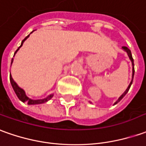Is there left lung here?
<instances>
[{"label":"left lung","instance_id":"left-lung-1","mask_svg":"<svg viewBox=\"0 0 146 146\" xmlns=\"http://www.w3.org/2000/svg\"><path fill=\"white\" fill-rule=\"evenodd\" d=\"M122 49L125 50V51H126L127 52V54H128V55H129V59L131 60V62H132V65H133V79H132V81H131V83L129 84V87H128V88L126 89V91L124 92V93L121 95V96H120V98L118 99V100L116 101L115 104H117L118 102H120L122 99L124 98V96H125L126 94H127V92H129V90L130 87H131V85H132V83H133V76H134V63H133V56H132V54H131V50H130L129 49L128 47H126V46H122Z\"/></svg>","mask_w":146,"mask_h":146}]
</instances>
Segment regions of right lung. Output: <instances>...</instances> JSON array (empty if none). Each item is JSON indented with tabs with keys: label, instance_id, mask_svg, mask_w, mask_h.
<instances>
[{
	"label": "right lung",
	"instance_id": "right-lung-1",
	"mask_svg": "<svg viewBox=\"0 0 146 146\" xmlns=\"http://www.w3.org/2000/svg\"><path fill=\"white\" fill-rule=\"evenodd\" d=\"M30 36V34L27 36V37H25V38L22 40V42H21V46L18 47V49L16 50V52L14 53V54H16L17 51L19 50V48L22 46V44H23V42H24V41H25V39L27 38L28 37ZM12 62H13V59H12V62H11V64ZM9 80H10V83H11V85L12 87H13V90H14V92H15V93H16L17 96L18 97V99L20 100L21 101H22V102H26L28 104H43V103L46 102V101H48L49 100H50V99L52 98L53 97V94L52 95H50L48 97H46V98L43 99V100H31V99L28 98L26 96H25V92H24V90L23 89L20 88L17 85V84L13 81V78H12L11 75H10V76H9Z\"/></svg>",
	"mask_w": 146,
	"mask_h": 146
}]
</instances>
